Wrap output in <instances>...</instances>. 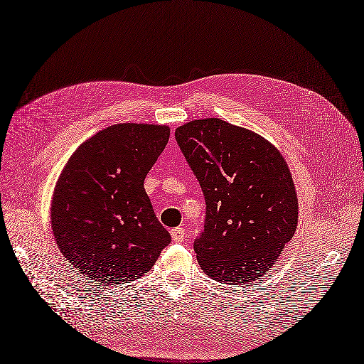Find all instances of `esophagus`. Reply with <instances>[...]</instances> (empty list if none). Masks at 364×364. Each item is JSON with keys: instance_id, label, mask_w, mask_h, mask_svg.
<instances>
[{"instance_id": "1", "label": "esophagus", "mask_w": 364, "mask_h": 364, "mask_svg": "<svg viewBox=\"0 0 364 364\" xmlns=\"http://www.w3.org/2000/svg\"><path fill=\"white\" fill-rule=\"evenodd\" d=\"M171 237H172L175 243H181V241H184L186 232H184L183 228H175V230L171 231Z\"/></svg>"}]
</instances>
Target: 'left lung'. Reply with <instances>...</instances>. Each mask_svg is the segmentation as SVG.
Listing matches in <instances>:
<instances>
[{
  "label": "left lung",
  "instance_id": "left-lung-1",
  "mask_svg": "<svg viewBox=\"0 0 364 364\" xmlns=\"http://www.w3.org/2000/svg\"><path fill=\"white\" fill-rule=\"evenodd\" d=\"M175 139L205 198L193 249L204 273L249 285L268 273L297 230L299 200L274 145L219 118L186 123Z\"/></svg>",
  "mask_w": 364,
  "mask_h": 364
}]
</instances>
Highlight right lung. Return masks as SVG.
<instances>
[{
	"mask_svg": "<svg viewBox=\"0 0 364 364\" xmlns=\"http://www.w3.org/2000/svg\"><path fill=\"white\" fill-rule=\"evenodd\" d=\"M169 133L168 126L114 124L80 144L64 166L52 198V232L90 282L141 277L169 245L144 189Z\"/></svg>",
	"mask_w": 364,
	"mask_h": 364,
	"instance_id": "add662e5",
	"label": "right lung"
}]
</instances>
